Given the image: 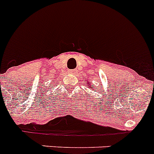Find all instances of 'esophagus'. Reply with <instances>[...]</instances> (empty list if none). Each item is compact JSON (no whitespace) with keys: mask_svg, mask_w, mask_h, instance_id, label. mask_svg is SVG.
<instances>
[{"mask_svg":"<svg viewBox=\"0 0 154 154\" xmlns=\"http://www.w3.org/2000/svg\"><path fill=\"white\" fill-rule=\"evenodd\" d=\"M68 72H69L70 74H75V73L77 72V70H76V69H74V70H69L68 71Z\"/></svg>","mask_w":154,"mask_h":154,"instance_id":"obj_1","label":"esophagus"}]
</instances>
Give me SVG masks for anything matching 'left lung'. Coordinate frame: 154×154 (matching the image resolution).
I'll return each instance as SVG.
<instances>
[{"label":"left lung","mask_w":154,"mask_h":154,"mask_svg":"<svg viewBox=\"0 0 154 154\" xmlns=\"http://www.w3.org/2000/svg\"><path fill=\"white\" fill-rule=\"evenodd\" d=\"M87 82H88V81H87ZM87 86H88V87H90V89H92V88L93 87V85H91V86H90V83H89V85H87Z\"/></svg>","instance_id":"1"}]
</instances>
